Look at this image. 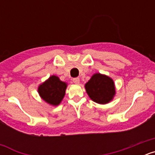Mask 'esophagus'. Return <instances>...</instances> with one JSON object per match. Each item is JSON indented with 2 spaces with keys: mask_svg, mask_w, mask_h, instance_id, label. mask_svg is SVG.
Wrapping results in <instances>:
<instances>
[{
  "mask_svg": "<svg viewBox=\"0 0 155 155\" xmlns=\"http://www.w3.org/2000/svg\"><path fill=\"white\" fill-rule=\"evenodd\" d=\"M73 81L74 84H78L79 83H80V78H75L73 79Z\"/></svg>",
  "mask_w": 155,
  "mask_h": 155,
  "instance_id": "esophagus-1",
  "label": "esophagus"
}]
</instances>
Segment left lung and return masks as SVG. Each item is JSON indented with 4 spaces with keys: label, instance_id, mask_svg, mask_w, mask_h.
<instances>
[{
    "label": "left lung",
    "instance_id": "1",
    "mask_svg": "<svg viewBox=\"0 0 155 155\" xmlns=\"http://www.w3.org/2000/svg\"><path fill=\"white\" fill-rule=\"evenodd\" d=\"M84 87L89 98L98 104L109 103L116 95L114 81L102 74H94L84 84Z\"/></svg>",
    "mask_w": 155,
    "mask_h": 155
}]
</instances>
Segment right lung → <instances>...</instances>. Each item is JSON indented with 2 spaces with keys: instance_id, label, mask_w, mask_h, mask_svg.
I'll list each match as a JSON object with an SVG mask.
<instances>
[{
  "instance_id": "add662e5",
  "label": "right lung",
  "mask_w": 155,
  "mask_h": 155,
  "mask_svg": "<svg viewBox=\"0 0 155 155\" xmlns=\"http://www.w3.org/2000/svg\"><path fill=\"white\" fill-rule=\"evenodd\" d=\"M68 87L67 82L62 81L59 77L52 75L38 87V93L44 102L53 106H57L64 99Z\"/></svg>"
}]
</instances>
